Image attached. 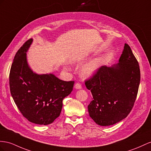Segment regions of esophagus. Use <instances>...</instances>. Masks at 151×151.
Returning a JSON list of instances; mask_svg holds the SVG:
<instances>
[{"label":"esophagus","instance_id":"1","mask_svg":"<svg viewBox=\"0 0 151 151\" xmlns=\"http://www.w3.org/2000/svg\"><path fill=\"white\" fill-rule=\"evenodd\" d=\"M75 88H76V89H81L82 88V86L80 83H76L75 86Z\"/></svg>","mask_w":151,"mask_h":151}]
</instances>
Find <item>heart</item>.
Masks as SVG:
<instances>
[{"label":"heart","instance_id":"b5f03b06","mask_svg":"<svg viewBox=\"0 0 151 151\" xmlns=\"http://www.w3.org/2000/svg\"><path fill=\"white\" fill-rule=\"evenodd\" d=\"M82 59L78 58L73 61V63H80L82 62ZM103 63V58L102 57H96L91 59L89 62L85 64L81 68L80 73L83 78H88L98 71V69L101 66Z\"/></svg>","mask_w":151,"mask_h":151}]
</instances>
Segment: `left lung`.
<instances>
[{
    "instance_id": "8db88e82",
    "label": "left lung",
    "mask_w": 151,
    "mask_h": 151,
    "mask_svg": "<svg viewBox=\"0 0 151 151\" xmlns=\"http://www.w3.org/2000/svg\"><path fill=\"white\" fill-rule=\"evenodd\" d=\"M140 82L138 63L125 43L119 63L101 66L85 82L93 97L88 106L90 117L102 126L114 125L125 119L133 106Z\"/></svg>"
}]
</instances>
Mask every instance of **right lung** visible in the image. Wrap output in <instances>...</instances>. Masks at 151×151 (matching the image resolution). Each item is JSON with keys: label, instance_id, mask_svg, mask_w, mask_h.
Returning <instances> with one entry per match:
<instances>
[{"label": "right lung", "instance_id": "right-lung-1", "mask_svg": "<svg viewBox=\"0 0 151 151\" xmlns=\"http://www.w3.org/2000/svg\"><path fill=\"white\" fill-rule=\"evenodd\" d=\"M33 39L27 41L14 57L9 74L10 91L24 117L36 124L48 125L60 115L63 99L71 94L75 82L61 80L53 73L34 72L27 57Z\"/></svg>", "mask_w": 151, "mask_h": 151}]
</instances>
